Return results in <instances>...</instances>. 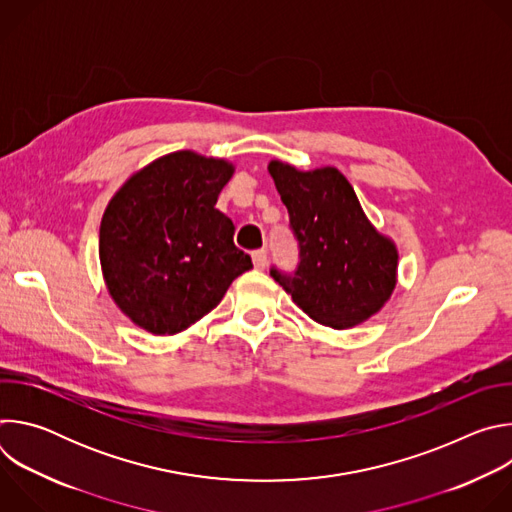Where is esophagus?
<instances>
[{
	"label": "esophagus",
	"instance_id": "esophagus-1",
	"mask_svg": "<svg viewBox=\"0 0 512 512\" xmlns=\"http://www.w3.org/2000/svg\"><path fill=\"white\" fill-rule=\"evenodd\" d=\"M251 257H253V265H255L257 269H265V267H267V251H265V249L255 251Z\"/></svg>",
	"mask_w": 512,
	"mask_h": 512
}]
</instances>
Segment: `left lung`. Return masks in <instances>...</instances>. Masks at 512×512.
Here are the masks:
<instances>
[{"label":"left lung","mask_w":512,"mask_h":512,"mask_svg":"<svg viewBox=\"0 0 512 512\" xmlns=\"http://www.w3.org/2000/svg\"><path fill=\"white\" fill-rule=\"evenodd\" d=\"M267 170L300 245L294 275L273 267V279L322 326L344 330L369 320L397 285L395 243L371 225L354 188L336 168L302 172L271 160Z\"/></svg>","instance_id":"8db88e82"}]
</instances>
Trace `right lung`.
Returning a JSON list of instances; mask_svg holds the SVG:
<instances>
[{
    "label": "right lung",
    "instance_id": "right-lung-1",
    "mask_svg": "<svg viewBox=\"0 0 512 512\" xmlns=\"http://www.w3.org/2000/svg\"><path fill=\"white\" fill-rule=\"evenodd\" d=\"M233 172L227 160L182 150L135 172L109 200L103 277L117 308L145 332L186 330L253 267L233 243V221L214 208Z\"/></svg>",
    "mask_w": 512,
    "mask_h": 512
}]
</instances>
